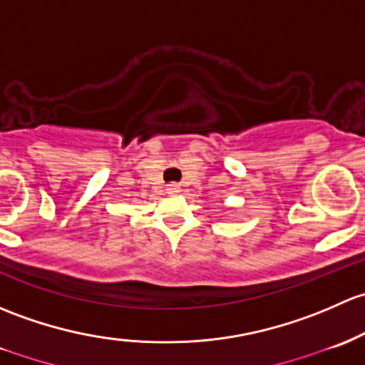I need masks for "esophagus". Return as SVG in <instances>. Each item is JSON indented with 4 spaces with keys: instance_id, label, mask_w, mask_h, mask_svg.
<instances>
[{
    "instance_id": "1",
    "label": "esophagus",
    "mask_w": 365,
    "mask_h": 365,
    "mask_svg": "<svg viewBox=\"0 0 365 365\" xmlns=\"http://www.w3.org/2000/svg\"><path fill=\"white\" fill-rule=\"evenodd\" d=\"M166 190H168V194H178L182 189H180L178 183H170V185L166 187Z\"/></svg>"
}]
</instances>
